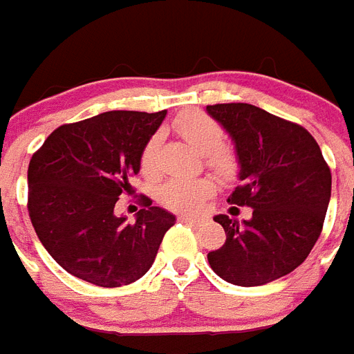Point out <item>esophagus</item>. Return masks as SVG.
Returning a JSON list of instances; mask_svg holds the SVG:
<instances>
[{"label":"esophagus","instance_id":"1","mask_svg":"<svg viewBox=\"0 0 354 354\" xmlns=\"http://www.w3.org/2000/svg\"><path fill=\"white\" fill-rule=\"evenodd\" d=\"M178 221H180V222H187V224H202V222H204V218H202V216L182 215V216H178Z\"/></svg>","mask_w":354,"mask_h":354}]
</instances>
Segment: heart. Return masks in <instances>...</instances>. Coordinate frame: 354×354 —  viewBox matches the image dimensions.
<instances>
[{
	"mask_svg": "<svg viewBox=\"0 0 354 354\" xmlns=\"http://www.w3.org/2000/svg\"><path fill=\"white\" fill-rule=\"evenodd\" d=\"M172 130L182 136L194 149L205 154L207 165L215 172L227 176L235 169V154L224 145V128L216 119L202 110H185L172 119ZM160 147L161 136L152 133L145 141L139 152V171L145 178L158 176L160 171ZM213 193V183L207 178H182L174 176L167 180L158 191V198L165 207L174 211L191 213L196 211Z\"/></svg>",
	"mask_w": 354,
	"mask_h": 354,
	"instance_id": "1",
	"label": "heart"
}]
</instances>
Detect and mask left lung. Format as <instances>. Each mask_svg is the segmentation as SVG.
Listing matches in <instances>:
<instances>
[{
    "mask_svg": "<svg viewBox=\"0 0 354 354\" xmlns=\"http://www.w3.org/2000/svg\"><path fill=\"white\" fill-rule=\"evenodd\" d=\"M235 141L241 185L227 202L253 207L252 221L216 215L226 242L207 253L216 275L239 286L266 285L308 257L324 227L330 169L307 128L246 102L209 104Z\"/></svg>",
    "mask_w": 354,
    "mask_h": 354,
    "instance_id": "left-lung-1",
    "label": "left lung"
}]
</instances>
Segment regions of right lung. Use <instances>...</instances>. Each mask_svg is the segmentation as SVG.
<instances>
[{"label":"right lung","mask_w":354,"mask_h":354,"mask_svg":"<svg viewBox=\"0 0 354 354\" xmlns=\"http://www.w3.org/2000/svg\"><path fill=\"white\" fill-rule=\"evenodd\" d=\"M167 110L99 113L49 133L30 158L27 209L36 235L68 274L115 288L143 277L174 215L152 205L136 222L115 216L121 194L132 193L139 152Z\"/></svg>","instance_id":"obj_1"}]
</instances>
